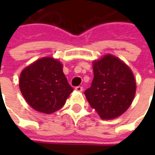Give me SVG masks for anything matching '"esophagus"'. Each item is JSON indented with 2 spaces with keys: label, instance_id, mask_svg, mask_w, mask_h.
<instances>
[{
  "label": "esophagus",
  "instance_id": "34e87169",
  "mask_svg": "<svg viewBox=\"0 0 155 155\" xmlns=\"http://www.w3.org/2000/svg\"><path fill=\"white\" fill-rule=\"evenodd\" d=\"M75 90H76L77 91L82 92V91H83V87H82V86H77L76 88H75Z\"/></svg>",
  "mask_w": 155,
  "mask_h": 155
}]
</instances>
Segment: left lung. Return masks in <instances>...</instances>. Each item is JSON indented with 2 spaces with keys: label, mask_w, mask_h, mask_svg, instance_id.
<instances>
[{
  "label": "left lung",
  "mask_w": 155,
  "mask_h": 155,
  "mask_svg": "<svg viewBox=\"0 0 155 155\" xmlns=\"http://www.w3.org/2000/svg\"><path fill=\"white\" fill-rule=\"evenodd\" d=\"M91 86L84 95L91 108L104 120L114 119L129 108L136 84L132 71L116 57L104 55L93 62Z\"/></svg>",
  "instance_id": "left-lung-1"
}]
</instances>
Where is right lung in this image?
<instances>
[{
    "instance_id": "add662e5",
    "label": "right lung",
    "mask_w": 155,
    "mask_h": 155,
    "mask_svg": "<svg viewBox=\"0 0 155 155\" xmlns=\"http://www.w3.org/2000/svg\"><path fill=\"white\" fill-rule=\"evenodd\" d=\"M21 93L33 110L51 114L61 109L73 88L63 72V64L50 57L39 58L21 71Z\"/></svg>"
}]
</instances>
